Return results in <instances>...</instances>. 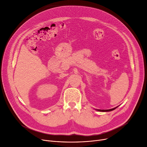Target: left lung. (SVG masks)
I'll return each mask as SVG.
<instances>
[{
  "mask_svg": "<svg viewBox=\"0 0 147 147\" xmlns=\"http://www.w3.org/2000/svg\"><path fill=\"white\" fill-rule=\"evenodd\" d=\"M117 107L115 108H114V109H110V110H97L98 111H102V112H104V111H113L114 110H115V109H116Z\"/></svg>",
  "mask_w": 147,
  "mask_h": 147,
  "instance_id": "1",
  "label": "left lung"
}]
</instances>
